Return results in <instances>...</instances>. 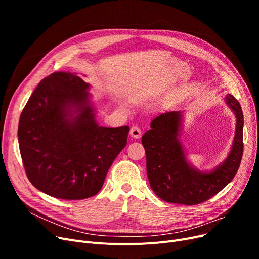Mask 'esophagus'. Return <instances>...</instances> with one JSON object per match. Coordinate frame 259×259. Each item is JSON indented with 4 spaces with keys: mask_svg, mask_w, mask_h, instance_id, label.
I'll list each match as a JSON object with an SVG mask.
<instances>
[{
    "mask_svg": "<svg viewBox=\"0 0 259 259\" xmlns=\"http://www.w3.org/2000/svg\"><path fill=\"white\" fill-rule=\"evenodd\" d=\"M130 135H131L132 139H135V140L140 139L142 137V131L139 127H132L130 129Z\"/></svg>",
    "mask_w": 259,
    "mask_h": 259,
    "instance_id": "esophagus-1",
    "label": "esophagus"
}]
</instances>
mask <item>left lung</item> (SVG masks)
Instances as JSON below:
<instances>
[{
    "label": "left lung",
    "mask_w": 259,
    "mask_h": 259,
    "mask_svg": "<svg viewBox=\"0 0 259 259\" xmlns=\"http://www.w3.org/2000/svg\"><path fill=\"white\" fill-rule=\"evenodd\" d=\"M236 116L232 147L227 158L211 171H199L188 161L180 137L184 112L171 111L155 117L142 138L147 175L154 193L167 202L192 206L210 199L231 182L239 168L242 152L243 114L238 101L226 95Z\"/></svg>",
    "instance_id": "left-lung-1"
}]
</instances>
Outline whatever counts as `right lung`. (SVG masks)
Masks as SVG:
<instances>
[{
  "mask_svg": "<svg viewBox=\"0 0 259 259\" xmlns=\"http://www.w3.org/2000/svg\"><path fill=\"white\" fill-rule=\"evenodd\" d=\"M89 88L75 73L54 72L40 80L21 113L18 139L27 178L52 197L98 194L127 144L128 126L98 124Z\"/></svg>",
  "mask_w": 259,
  "mask_h": 259,
  "instance_id": "add662e5",
  "label": "right lung"
}]
</instances>
